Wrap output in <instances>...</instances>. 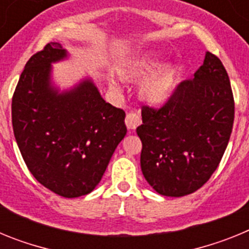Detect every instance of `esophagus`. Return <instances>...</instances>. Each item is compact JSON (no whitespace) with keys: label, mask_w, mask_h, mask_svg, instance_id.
I'll return each mask as SVG.
<instances>
[{"label":"esophagus","mask_w":249,"mask_h":249,"mask_svg":"<svg viewBox=\"0 0 249 249\" xmlns=\"http://www.w3.org/2000/svg\"><path fill=\"white\" fill-rule=\"evenodd\" d=\"M124 122H126L127 128L131 129V131H133V129L137 128V127L140 126L141 123H142V120H141L140 114H137V113H128L126 116V120H124Z\"/></svg>","instance_id":"1"}]
</instances>
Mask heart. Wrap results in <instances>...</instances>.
<instances>
[{"mask_svg": "<svg viewBox=\"0 0 249 249\" xmlns=\"http://www.w3.org/2000/svg\"><path fill=\"white\" fill-rule=\"evenodd\" d=\"M160 59L162 54L158 51H144L120 70L122 80H138L143 77L138 86V96L152 107L166 105L175 94L178 82L177 67L172 63H164L158 68ZM109 87L113 91H120V85L114 81H109Z\"/></svg>", "mask_w": 249, "mask_h": 249, "instance_id": "obj_1", "label": "heart"}]
</instances>
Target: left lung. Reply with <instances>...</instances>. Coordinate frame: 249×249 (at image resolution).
Wrapping results in <instances>:
<instances>
[{"label":"left lung","mask_w":249,"mask_h":249,"mask_svg":"<svg viewBox=\"0 0 249 249\" xmlns=\"http://www.w3.org/2000/svg\"><path fill=\"white\" fill-rule=\"evenodd\" d=\"M234 120V101L221 59L206 52L193 80L183 81L160 109L143 106L137 135L142 141L141 169L157 193L182 197L211 178Z\"/></svg>","instance_id":"1"}]
</instances>
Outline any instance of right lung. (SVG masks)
Returning <instances> with one entry per match:
<instances>
[{
  "label": "right lung",
  "instance_id": "add662e5",
  "mask_svg": "<svg viewBox=\"0 0 249 249\" xmlns=\"http://www.w3.org/2000/svg\"><path fill=\"white\" fill-rule=\"evenodd\" d=\"M70 57L58 42L28 59L12 98V126L30 172L58 196L76 198L100 183L127 133L123 109L101 96L92 78L61 89L52 63Z\"/></svg>",
  "mask_w": 249,
  "mask_h": 249
}]
</instances>
